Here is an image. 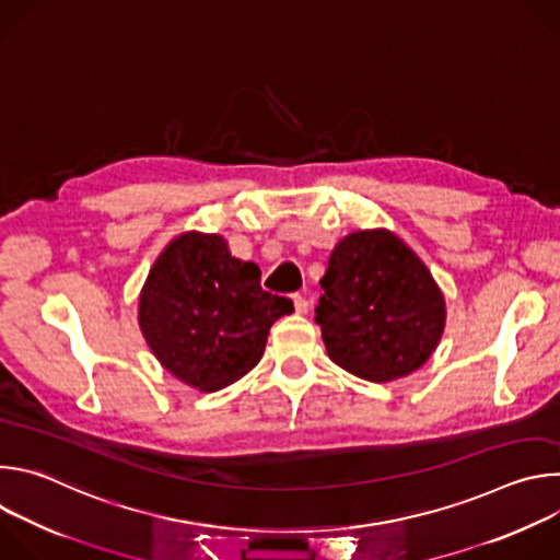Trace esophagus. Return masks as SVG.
Returning <instances> with one entry per match:
<instances>
[{"mask_svg":"<svg viewBox=\"0 0 560 560\" xmlns=\"http://www.w3.org/2000/svg\"><path fill=\"white\" fill-rule=\"evenodd\" d=\"M294 307L299 314H305L310 310V301L303 294H294Z\"/></svg>","mask_w":560,"mask_h":560,"instance_id":"34e87169","label":"esophagus"}]
</instances>
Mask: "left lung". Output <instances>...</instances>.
<instances>
[{"mask_svg": "<svg viewBox=\"0 0 560 560\" xmlns=\"http://www.w3.org/2000/svg\"><path fill=\"white\" fill-rule=\"evenodd\" d=\"M314 322L343 370L389 381L434 352L445 303L425 264L387 230L348 234L330 255Z\"/></svg>", "mask_w": 560, "mask_h": 560, "instance_id": "8db88e82", "label": "left lung"}]
</instances>
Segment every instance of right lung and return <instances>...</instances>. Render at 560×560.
Wrapping results in <instances>:
<instances>
[{
  "mask_svg": "<svg viewBox=\"0 0 560 560\" xmlns=\"http://www.w3.org/2000/svg\"><path fill=\"white\" fill-rule=\"evenodd\" d=\"M288 296L261 288V270L230 255L219 234L186 232L162 253L139 299V326L171 374L203 392L248 374Z\"/></svg>",
  "mask_w": 560,
  "mask_h": 560,
  "instance_id": "obj_1",
  "label": "right lung"
}]
</instances>
